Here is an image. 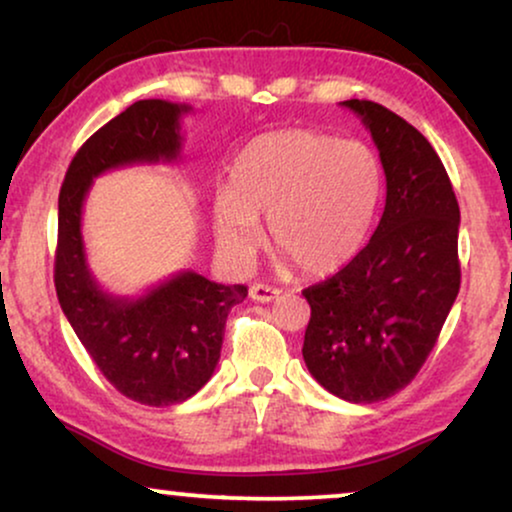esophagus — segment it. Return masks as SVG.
I'll use <instances>...</instances> for the list:
<instances>
[{
  "instance_id": "1",
  "label": "esophagus",
  "mask_w": 512,
  "mask_h": 512,
  "mask_svg": "<svg viewBox=\"0 0 512 512\" xmlns=\"http://www.w3.org/2000/svg\"><path fill=\"white\" fill-rule=\"evenodd\" d=\"M281 295L276 288H271V285H264V283H252L250 285V297L255 299V302H274V299Z\"/></svg>"
}]
</instances>
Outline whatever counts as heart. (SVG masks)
<instances>
[{
  "label": "heart",
  "mask_w": 512,
  "mask_h": 512,
  "mask_svg": "<svg viewBox=\"0 0 512 512\" xmlns=\"http://www.w3.org/2000/svg\"><path fill=\"white\" fill-rule=\"evenodd\" d=\"M381 166L370 147L311 128L250 140L213 201L217 243L234 260L260 248V217L285 260L306 276H330L358 255L381 201Z\"/></svg>",
  "instance_id": "obj_1"
}]
</instances>
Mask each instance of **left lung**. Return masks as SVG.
Masks as SVG:
<instances>
[{"mask_svg": "<svg viewBox=\"0 0 512 512\" xmlns=\"http://www.w3.org/2000/svg\"><path fill=\"white\" fill-rule=\"evenodd\" d=\"M370 131L386 206L370 243L302 295V356L325 391L349 403L391 398L417 377L461 285L459 203L424 135L372 100H344Z\"/></svg>", "mask_w": 512, "mask_h": 512, "instance_id": "1", "label": "left lung"}]
</instances>
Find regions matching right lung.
Instances as JSON below:
<instances>
[{"label": "right lung", "mask_w": 512, "mask_h": 512, "mask_svg": "<svg viewBox=\"0 0 512 512\" xmlns=\"http://www.w3.org/2000/svg\"><path fill=\"white\" fill-rule=\"evenodd\" d=\"M189 105L138 100L88 138L58 196L56 292L88 356L121 395L149 407L185 403L213 377L231 306L245 285L180 271L140 297L109 295L88 269L81 210L93 177L133 163H173L182 149L180 119Z\"/></svg>", "instance_id": "1"}]
</instances>
